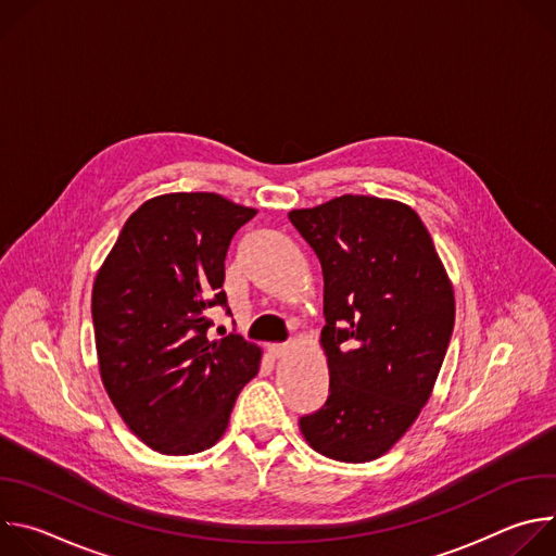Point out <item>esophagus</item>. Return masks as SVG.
<instances>
[{
  "label": "esophagus",
  "mask_w": 556,
  "mask_h": 556,
  "mask_svg": "<svg viewBox=\"0 0 556 556\" xmlns=\"http://www.w3.org/2000/svg\"><path fill=\"white\" fill-rule=\"evenodd\" d=\"M288 352V345L286 343H273V345H268V354L273 356V358H279V356H283Z\"/></svg>",
  "instance_id": "obj_1"
}]
</instances>
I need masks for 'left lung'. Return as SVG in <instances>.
Here are the masks:
<instances>
[{
  "label": "left lung",
  "mask_w": 556,
  "mask_h": 556,
  "mask_svg": "<svg viewBox=\"0 0 556 556\" xmlns=\"http://www.w3.org/2000/svg\"><path fill=\"white\" fill-rule=\"evenodd\" d=\"M288 219L321 262L330 369L328 399L299 418L301 433L332 459H376L429 401L455 324L451 281L407 204L343 195Z\"/></svg>",
  "instance_id": "1"
}]
</instances>
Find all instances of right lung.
<instances>
[{"label":"right lung","mask_w":556,"mask_h":556,"mask_svg":"<svg viewBox=\"0 0 556 556\" xmlns=\"http://www.w3.org/2000/svg\"><path fill=\"white\" fill-rule=\"evenodd\" d=\"M255 208L217 193L147 200L125 222L92 290L103 384L153 451L191 455L226 431L262 352L240 334L206 337L208 309L230 314L224 262Z\"/></svg>","instance_id":"add662e5"}]
</instances>
